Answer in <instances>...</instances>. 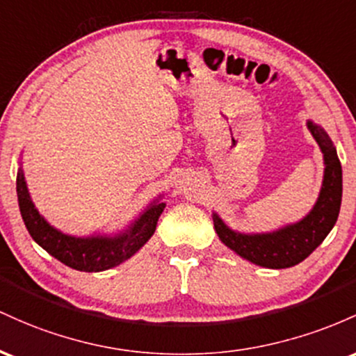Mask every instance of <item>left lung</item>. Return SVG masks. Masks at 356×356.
<instances>
[{"label": "left lung", "instance_id": "8db88e82", "mask_svg": "<svg viewBox=\"0 0 356 356\" xmlns=\"http://www.w3.org/2000/svg\"><path fill=\"white\" fill-rule=\"evenodd\" d=\"M306 126L318 143L325 170L316 202L301 220L269 232H241L227 225L217 211H211L215 232L223 245L234 250L238 257L266 269H286L305 261L325 241L338 220L343 179L337 147L316 122L307 119Z\"/></svg>", "mask_w": 356, "mask_h": 356}]
</instances>
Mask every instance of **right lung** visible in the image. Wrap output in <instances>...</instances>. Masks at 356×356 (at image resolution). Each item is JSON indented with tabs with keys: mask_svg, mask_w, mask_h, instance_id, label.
<instances>
[{
	"mask_svg": "<svg viewBox=\"0 0 356 356\" xmlns=\"http://www.w3.org/2000/svg\"><path fill=\"white\" fill-rule=\"evenodd\" d=\"M17 195L22 218L31 238L62 264L82 273H102L122 264L153 237L159 215L165 210V193L158 195L134 217L124 229L106 234L70 235L58 230L40 213L31 200L22 161L17 175Z\"/></svg>",
	"mask_w": 356,
	"mask_h": 356,
	"instance_id": "1",
	"label": "right lung"
}]
</instances>
